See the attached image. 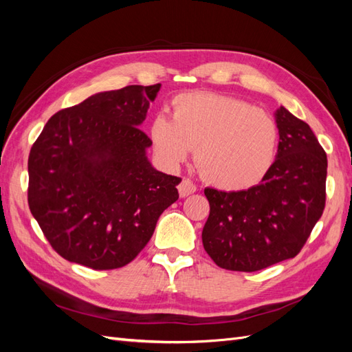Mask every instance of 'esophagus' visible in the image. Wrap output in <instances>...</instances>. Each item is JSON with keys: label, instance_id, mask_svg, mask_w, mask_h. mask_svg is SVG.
Instances as JSON below:
<instances>
[{"label": "esophagus", "instance_id": "1", "mask_svg": "<svg viewBox=\"0 0 352 352\" xmlns=\"http://www.w3.org/2000/svg\"><path fill=\"white\" fill-rule=\"evenodd\" d=\"M177 189H179V195L182 197V198H185V197H188L190 194H194L195 190H197V186L192 182H190L189 179H184L182 182H180V185L177 186Z\"/></svg>", "mask_w": 352, "mask_h": 352}]
</instances>
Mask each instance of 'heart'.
Returning <instances> with one entry per match:
<instances>
[{"label":"heart","instance_id":"1","mask_svg":"<svg viewBox=\"0 0 352 352\" xmlns=\"http://www.w3.org/2000/svg\"><path fill=\"white\" fill-rule=\"evenodd\" d=\"M150 135L157 154L170 166L186 162L197 150L202 177L228 190L260 182L273 164L279 138L267 111L214 92L177 95L172 119L157 116Z\"/></svg>","mask_w":352,"mask_h":352}]
</instances>
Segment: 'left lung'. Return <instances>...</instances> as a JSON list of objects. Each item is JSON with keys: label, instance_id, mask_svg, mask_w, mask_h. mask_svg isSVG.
Wrapping results in <instances>:
<instances>
[{"label": "left lung", "instance_id": "1", "mask_svg": "<svg viewBox=\"0 0 352 352\" xmlns=\"http://www.w3.org/2000/svg\"><path fill=\"white\" fill-rule=\"evenodd\" d=\"M279 145L261 184L238 192L206 188L204 250L219 267L257 272L294 258L322 217L327 157L305 122L276 111Z\"/></svg>", "mask_w": 352, "mask_h": 352}]
</instances>
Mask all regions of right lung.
Segmentation results:
<instances>
[{
  "label": "right lung",
  "instance_id": "obj_1",
  "mask_svg": "<svg viewBox=\"0 0 352 352\" xmlns=\"http://www.w3.org/2000/svg\"><path fill=\"white\" fill-rule=\"evenodd\" d=\"M162 85L98 92L60 110L30 148L28 202L47 241L94 270L129 264L179 198L180 177L155 170L140 127Z\"/></svg>",
  "mask_w": 352,
  "mask_h": 352
}]
</instances>
